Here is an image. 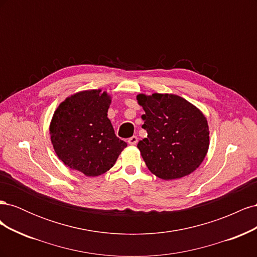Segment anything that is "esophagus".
<instances>
[{
    "label": "esophagus",
    "mask_w": 257,
    "mask_h": 257,
    "mask_svg": "<svg viewBox=\"0 0 257 257\" xmlns=\"http://www.w3.org/2000/svg\"><path fill=\"white\" fill-rule=\"evenodd\" d=\"M137 142H138V138H137V136L131 137V138H128V141H127V143H128L130 145H132V146H135V145L137 144Z\"/></svg>",
    "instance_id": "esophagus-1"
}]
</instances>
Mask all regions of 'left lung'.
<instances>
[{
	"label": "left lung",
	"mask_w": 257,
	"mask_h": 257,
	"mask_svg": "<svg viewBox=\"0 0 257 257\" xmlns=\"http://www.w3.org/2000/svg\"><path fill=\"white\" fill-rule=\"evenodd\" d=\"M143 128L148 136L137 148L148 169L164 180L189 176L199 167L209 149V127L204 113L176 94H138Z\"/></svg>",
	"instance_id": "1"
}]
</instances>
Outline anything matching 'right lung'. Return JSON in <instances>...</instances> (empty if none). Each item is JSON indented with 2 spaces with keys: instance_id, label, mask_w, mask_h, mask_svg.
Returning <instances> with one entry per match:
<instances>
[{
  "instance_id": "1",
  "label": "right lung",
  "mask_w": 257,
  "mask_h": 257,
  "mask_svg": "<svg viewBox=\"0 0 257 257\" xmlns=\"http://www.w3.org/2000/svg\"><path fill=\"white\" fill-rule=\"evenodd\" d=\"M111 96L85 90L66 97L54 111L49 133L54 152L64 164L88 177L108 172L127 146L108 119Z\"/></svg>"
}]
</instances>
